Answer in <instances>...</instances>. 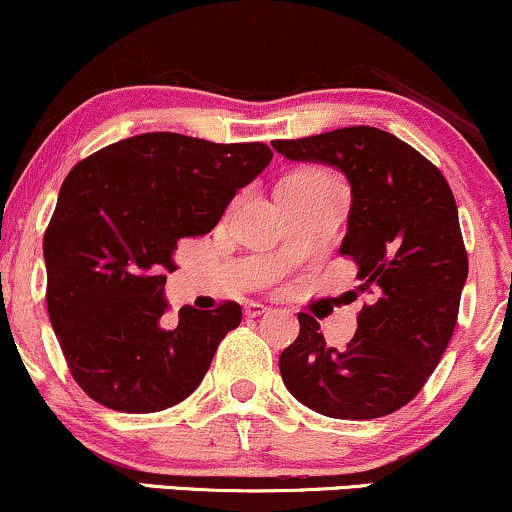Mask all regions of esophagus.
<instances>
[{"label":"esophagus","mask_w":512,"mask_h":512,"mask_svg":"<svg viewBox=\"0 0 512 512\" xmlns=\"http://www.w3.org/2000/svg\"><path fill=\"white\" fill-rule=\"evenodd\" d=\"M265 313H269V308L265 306V303H257V301L245 303V316L247 318H260V316H265Z\"/></svg>","instance_id":"esophagus-1"}]
</instances>
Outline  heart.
<instances>
[{"label":"heart","mask_w":512,"mask_h":512,"mask_svg":"<svg viewBox=\"0 0 512 512\" xmlns=\"http://www.w3.org/2000/svg\"><path fill=\"white\" fill-rule=\"evenodd\" d=\"M282 184H294V187H306V189H320V187H333V184H338V182L318 170H299V172H291L289 177H284Z\"/></svg>","instance_id":"b5f03b06"}]
</instances>
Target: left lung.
I'll return each mask as SVG.
<instances>
[{
	"label": "left lung",
	"instance_id": "left-lung-1",
	"mask_svg": "<svg viewBox=\"0 0 512 512\" xmlns=\"http://www.w3.org/2000/svg\"><path fill=\"white\" fill-rule=\"evenodd\" d=\"M272 148L345 174L352 206L340 252L357 262V289L369 296L345 350L325 345L318 320L299 313V338L279 357L284 386L328 418L398 411L435 372L457 325L469 260L452 189L430 160L381 128H338Z\"/></svg>",
	"mask_w": 512,
	"mask_h": 512
}]
</instances>
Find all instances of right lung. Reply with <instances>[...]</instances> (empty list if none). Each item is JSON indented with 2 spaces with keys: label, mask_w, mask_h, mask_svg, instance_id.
<instances>
[{
  "label": "right lung",
  "mask_w": 512,
  "mask_h": 512,
  "mask_svg": "<svg viewBox=\"0 0 512 512\" xmlns=\"http://www.w3.org/2000/svg\"><path fill=\"white\" fill-rule=\"evenodd\" d=\"M272 162L265 143H211L143 133L72 167L43 238L48 316L72 376L121 413H155L201 384L238 328L235 301L179 308L162 328L165 272L182 238L206 235L226 206Z\"/></svg>",
  "instance_id": "add662e5"
}]
</instances>
